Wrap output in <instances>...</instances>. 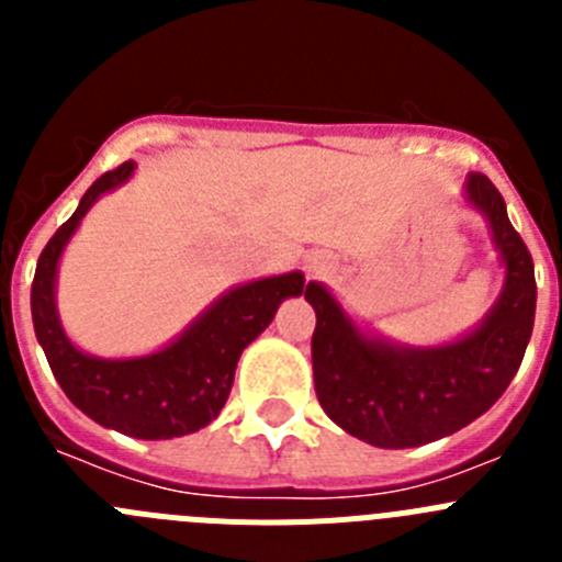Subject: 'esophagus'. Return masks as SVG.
Returning <instances> with one entry per match:
<instances>
[{"label": "esophagus", "mask_w": 562, "mask_h": 562, "mask_svg": "<svg viewBox=\"0 0 562 562\" xmlns=\"http://www.w3.org/2000/svg\"><path fill=\"white\" fill-rule=\"evenodd\" d=\"M306 270H310L312 276H317V272H326L329 270V261H326L324 256H310L306 258Z\"/></svg>", "instance_id": "1"}]
</instances>
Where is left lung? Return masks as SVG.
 <instances>
[{"mask_svg":"<svg viewBox=\"0 0 562 562\" xmlns=\"http://www.w3.org/2000/svg\"><path fill=\"white\" fill-rule=\"evenodd\" d=\"M461 200L481 213L504 267V286L481 324L439 346H405L357 324L321 281L304 297L317 317L312 371L321 408L374 448H419L493 408L518 374L535 326V265L506 216L504 196L470 173Z\"/></svg>","mask_w":562,"mask_h":562,"instance_id":"left-lung-1","label":"left lung"}]
</instances>
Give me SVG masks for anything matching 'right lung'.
Masks as SVG:
<instances>
[{
    "label": "right lung",
    "mask_w": 562,
    "mask_h": 562,
    "mask_svg": "<svg viewBox=\"0 0 562 562\" xmlns=\"http://www.w3.org/2000/svg\"><path fill=\"white\" fill-rule=\"evenodd\" d=\"M123 162L89 186L76 213L38 256L30 312L38 346L58 385L78 411L132 439H177L211 425L225 408L241 351L272 324L286 297L304 292L301 270L256 278L222 292L177 337L140 357H98L78 349L61 326L56 304L58 265L89 207L134 177Z\"/></svg>",
    "instance_id": "add662e5"
}]
</instances>
